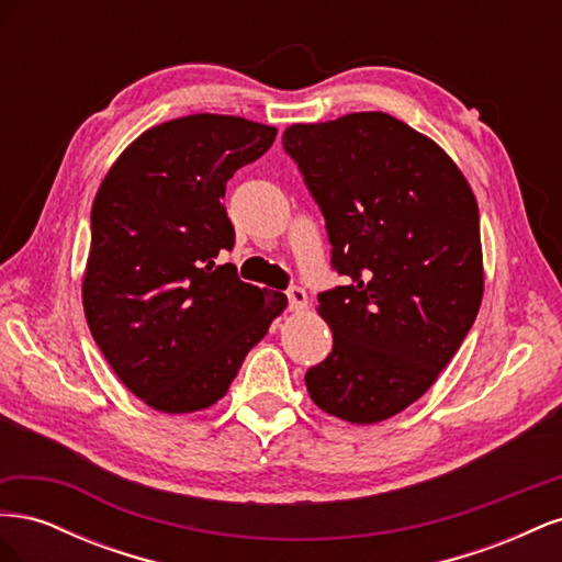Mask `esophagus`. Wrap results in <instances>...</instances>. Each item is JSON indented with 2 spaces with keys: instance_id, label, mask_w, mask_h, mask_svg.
I'll return each mask as SVG.
<instances>
[{
  "instance_id": "34e87169",
  "label": "esophagus",
  "mask_w": 562,
  "mask_h": 562,
  "mask_svg": "<svg viewBox=\"0 0 562 562\" xmlns=\"http://www.w3.org/2000/svg\"><path fill=\"white\" fill-rule=\"evenodd\" d=\"M285 295H288V307H291V312L307 310V293H304V288L300 285L288 288Z\"/></svg>"
}]
</instances>
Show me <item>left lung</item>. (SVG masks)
Returning a JSON list of instances; mask_svg holds the SVG:
<instances>
[{
	"label": "left lung",
	"mask_w": 562,
	"mask_h": 562,
	"mask_svg": "<svg viewBox=\"0 0 562 562\" xmlns=\"http://www.w3.org/2000/svg\"><path fill=\"white\" fill-rule=\"evenodd\" d=\"M283 149L326 217L347 285L318 293L333 351L304 382L323 413L375 424L415 403L483 300L479 203L457 164L384 112L293 124Z\"/></svg>",
	"instance_id": "left-lung-1"
}]
</instances>
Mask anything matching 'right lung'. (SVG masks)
<instances>
[{
  "label": "right lung",
  "instance_id": "obj_1",
  "mask_svg": "<svg viewBox=\"0 0 562 562\" xmlns=\"http://www.w3.org/2000/svg\"><path fill=\"white\" fill-rule=\"evenodd\" d=\"M274 138L241 116H180L133 140L95 194L83 314L116 378L155 411L217 403L285 310L283 293L215 265L234 248L227 180Z\"/></svg>",
  "mask_w": 562,
  "mask_h": 562
}]
</instances>
